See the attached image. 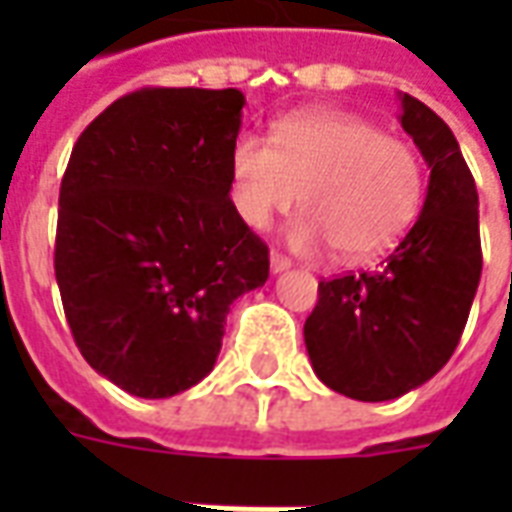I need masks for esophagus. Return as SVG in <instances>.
I'll use <instances>...</instances> for the list:
<instances>
[{"instance_id": "34e87169", "label": "esophagus", "mask_w": 512, "mask_h": 512, "mask_svg": "<svg viewBox=\"0 0 512 512\" xmlns=\"http://www.w3.org/2000/svg\"><path fill=\"white\" fill-rule=\"evenodd\" d=\"M268 266H271V274H282V271H288L290 260L288 257L277 255V252H271V260H268Z\"/></svg>"}]
</instances>
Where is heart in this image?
Listing matches in <instances>:
<instances>
[{
    "label": "heart",
    "instance_id": "obj_1",
    "mask_svg": "<svg viewBox=\"0 0 512 512\" xmlns=\"http://www.w3.org/2000/svg\"><path fill=\"white\" fill-rule=\"evenodd\" d=\"M230 175L233 205L246 227L266 230L301 197L307 213L293 224L290 244L307 252L334 246L345 263H367L395 249L425 194L414 147L343 112L285 117L274 145L255 134L238 136Z\"/></svg>",
    "mask_w": 512,
    "mask_h": 512
}]
</instances>
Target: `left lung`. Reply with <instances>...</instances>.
Instances as JSON below:
<instances>
[{"mask_svg": "<svg viewBox=\"0 0 512 512\" xmlns=\"http://www.w3.org/2000/svg\"><path fill=\"white\" fill-rule=\"evenodd\" d=\"M397 98L430 169L419 219L376 271L323 279L304 323L315 376L365 403L406 395L450 362L483 274L480 202L458 139L430 106Z\"/></svg>", "mask_w": 512, "mask_h": 512, "instance_id": "1", "label": "left lung"}]
</instances>
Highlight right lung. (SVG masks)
<instances>
[{"label":"right lung","mask_w":512,"mask_h":512,"mask_svg":"<svg viewBox=\"0 0 512 512\" xmlns=\"http://www.w3.org/2000/svg\"><path fill=\"white\" fill-rule=\"evenodd\" d=\"M241 90L150 87L84 128L60 186L54 274L73 340L128 395L172 397L216 365L268 246L230 200Z\"/></svg>","instance_id":"add662e5"}]
</instances>
